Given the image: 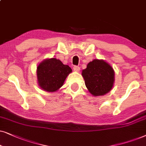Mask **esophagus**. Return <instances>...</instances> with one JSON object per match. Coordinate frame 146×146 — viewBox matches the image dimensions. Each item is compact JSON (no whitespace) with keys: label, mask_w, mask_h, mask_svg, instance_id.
Here are the masks:
<instances>
[{"label":"esophagus","mask_w":146,"mask_h":146,"mask_svg":"<svg viewBox=\"0 0 146 146\" xmlns=\"http://www.w3.org/2000/svg\"><path fill=\"white\" fill-rule=\"evenodd\" d=\"M73 70H74L75 71H77V72H78V71H80V67H79V66H76V65L73 66Z\"/></svg>","instance_id":"34e87169"}]
</instances>
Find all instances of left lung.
Segmentation results:
<instances>
[{"label": "left lung", "mask_w": 146, "mask_h": 146, "mask_svg": "<svg viewBox=\"0 0 146 146\" xmlns=\"http://www.w3.org/2000/svg\"><path fill=\"white\" fill-rule=\"evenodd\" d=\"M85 85L93 96L108 93L114 82V71L111 66L103 60L94 59L82 71Z\"/></svg>", "instance_id": "left-lung-1"}]
</instances>
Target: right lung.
I'll use <instances>...</instances> for the list:
<instances>
[{"label": "right lung", "instance_id": "right-lung-1", "mask_svg": "<svg viewBox=\"0 0 146 146\" xmlns=\"http://www.w3.org/2000/svg\"><path fill=\"white\" fill-rule=\"evenodd\" d=\"M71 71L69 66L64 65L59 59L51 58L44 60L37 67L38 85L43 90L53 92L63 85Z\"/></svg>", "mask_w": 146, "mask_h": 146}]
</instances>
